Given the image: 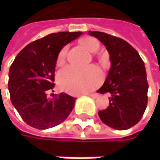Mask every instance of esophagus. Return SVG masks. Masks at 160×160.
Here are the masks:
<instances>
[{
    "label": "esophagus",
    "mask_w": 160,
    "mask_h": 160,
    "mask_svg": "<svg viewBox=\"0 0 160 160\" xmlns=\"http://www.w3.org/2000/svg\"><path fill=\"white\" fill-rule=\"evenodd\" d=\"M88 95H89L90 97L93 98V99H96V98L99 97V94H97V93H88Z\"/></svg>",
    "instance_id": "1"
}]
</instances>
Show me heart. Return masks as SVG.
<instances>
[{"instance_id": "b5f03b06", "label": "heart", "mask_w": 160, "mask_h": 160, "mask_svg": "<svg viewBox=\"0 0 160 160\" xmlns=\"http://www.w3.org/2000/svg\"><path fill=\"white\" fill-rule=\"evenodd\" d=\"M81 45L90 52H95L99 49V42L91 37L80 41ZM68 48L63 47L57 55L56 63L61 65L67 55ZM103 80L101 70L95 67L89 68H80L75 66H67L58 73V83L61 89L72 93L80 94L91 92L97 88Z\"/></svg>"}]
</instances>
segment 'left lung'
Instances as JSON below:
<instances>
[{
  "instance_id": "1",
  "label": "left lung",
  "mask_w": 160,
  "mask_h": 160,
  "mask_svg": "<svg viewBox=\"0 0 160 160\" xmlns=\"http://www.w3.org/2000/svg\"><path fill=\"white\" fill-rule=\"evenodd\" d=\"M109 52L111 68L100 93H110L109 107L100 110L101 120L110 128L127 130L137 124L147 106L148 83L144 61L126 41L99 31H89Z\"/></svg>"
}]
</instances>
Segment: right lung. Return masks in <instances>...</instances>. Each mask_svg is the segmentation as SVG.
Instances as JSON below:
<instances>
[{
  "label": "right lung",
  "mask_w": 160,
  "mask_h": 160,
  "mask_svg": "<svg viewBox=\"0 0 160 160\" xmlns=\"http://www.w3.org/2000/svg\"><path fill=\"white\" fill-rule=\"evenodd\" d=\"M81 34L80 31L49 34L21 50L11 65L8 81L11 102L29 126L39 130L54 127L72 111L76 98L61 92L49 99L47 91L54 87L58 52Z\"/></svg>",
  "instance_id": "right-lung-1"
}]
</instances>
